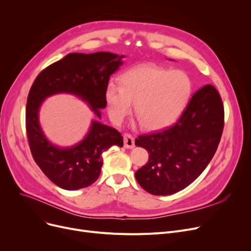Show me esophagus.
Returning <instances> with one entry per match:
<instances>
[{"label": "esophagus", "mask_w": 251, "mask_h": 251, "mask_svg": "<svg viewBox=\"0 0 251 251\" xmlns=\"http://www.w3.org/2000/svg\"><path fill=\"white\" fill-rule=\"evenodd\" d=\"M124 147L126 149H133L135 147L134 138L132 135H130V134L124 135Z\"/></svg>", "instance_id": "obj_1"}]
</instances>
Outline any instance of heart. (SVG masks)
Wrapping results in <instances>:
<instances>
[{
	"mask_svg": "<svg viewBox=\"0 0 251 251\" xmlns=\"http://www.w3.org/2000/svg\"><path fill=\"white\" fill-rule=\"evenodd\" d=\"M118 86L109 83L104 99L113 121L120 123L132 111L150 131L174 124L185 110L192 92L191 78L183 71L153 64H140L120 77Z\"/></svg>",
	"mask_w": 251,
	"mask_h": 251,
	"instance_id": "b5f03b06",
	"label": "heart"
}]
</instances>
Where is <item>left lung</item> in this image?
I'll return each instance as SVG.
<instances>
[{"mask_svg": "<svg viewBox=\"0 0 251 251\" xmlns=\"http://www.w3.org/2000/svg\"><path fill=\"white\" fill-rule=\"evenodd\" d=\"M223 128L221 97L213 85H205L193 95L175 125L135 139V146L150 153L149 162L135 173L139 185L153 195L186 188L212 161Z\"/></svg>", "mask_w": 251, "mask_h": 251, "instance_id": "1", "label": "left lung"}]
</instances>
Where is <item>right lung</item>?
Segmentation results:
<instances>
[{"instance_id": "add662e5", "label": "right lung", "mask_w": 251, "mask_h": 251, "mask_svg": "<svg viewBox=\"0 0 251 251\" xmlns=\"http://www.w3.org/2000/svg\"><path fill=\"white\" fill-rule=\"evenodd\" d=\"M124 55L110 51L72 52L50 65L34 80L26 103V132L35 163L44 174L65 190H77L96 182L102 166L101 154L111 147H123V137L104 125L105 87L110 77L123 65ZM72 94L85 102L97 117L85 137L71 147H60L47 139L39 122V111L50 96Z\"/></svg>"}]
</instances>
